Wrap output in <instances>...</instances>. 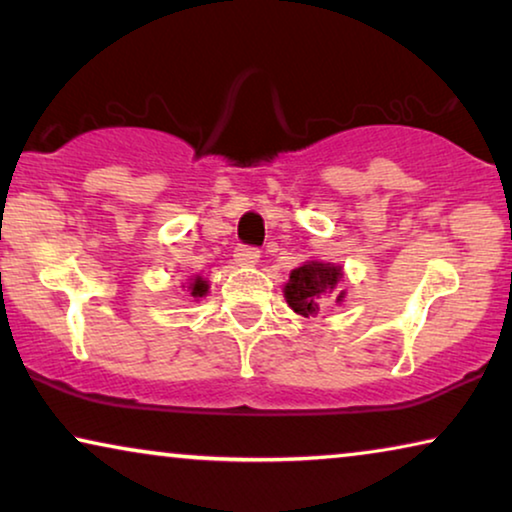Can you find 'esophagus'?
<instances>
[{
  "instance_id": "obj_1",
  "label": "esophagus",
  "mask_w": 512,
  "mask_h": 512,
  "mask_svg": "<svg viewBox=\"0 0 512 512\" xmlns=\"http://www.w3.org/2000/svg\"><path fill=\"white\" fill-rule=\"evenodd\" d=\"M233 256H235L237 265H256L258 258H261L258 249H254V247H237Z\"/></svg>"
}]
</instances>
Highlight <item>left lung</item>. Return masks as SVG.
I'll return each instance as SVG.
<instances>
[{
    "label": "left lung",
    "mask_w": 512,
    "mask_h": 512,
    "mask_svg": "<svg viewBox=\"0 0 512 512\" xmlns=\"http://www.w3.org/2000/svg\"><path fill=\"white\" fill-rule=\"evenodd\" d=\"M345 282V270L338 263L326 261H305L291 270L289 282L284 284V298L289 307L300 317H317L324 310L328 300L342 303L345 291L338 286Z\"/></svg>",
    "instance_id": "obj_1"
}]
</instances>
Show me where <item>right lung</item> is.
<instances>
[{
    "label": "right lung",
    "mask_w": 512,
    "mask_h": 512,
    "mask_svg": "<svg viewBox=\"0 0 512 512\" xmlns=\"http://www.w3.org/2000/svg\"><path fill=\"white\" fill-rule=\"evenodd\" d=\"M184 291L191 293V296L198 300V298H205L209 293V282L202 275H193L188 282L184 284Z\"/></svg>",
    "instance_id": "right-lung-1"
}]
</instances>
